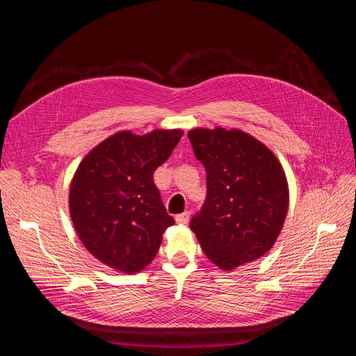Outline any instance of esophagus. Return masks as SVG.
<instances>
[{"mask_svg":"<svg viewBox=\"0 0 356 356\" xmlns=\"http://www.w3.org/2000/svg\"><path fill=\"white\" fill-rule=\"evenodd\" d=\"M190 220V213L188 212H182V213H178L175 217V221L178 224H187Z\"/></svg>","mask_w":356,"mask_h":356,"instance_id":"34e87169","label":"esophagus"}]
</instances>
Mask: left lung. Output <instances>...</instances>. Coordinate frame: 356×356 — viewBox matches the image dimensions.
Returning a JSON list of instances; mask_svg holds the SVG:
<instances>
[{"mask_svg": "<svg viewBox=\"0 0 356 356\" xmlns=\"http://www.w3.org/2000/svg\"><path fill=\"white\" fill-rule=\"evenodd\" d=\"M188 139L207 170V199L191 218L203 252L222 270L264 255L288 212V182L276 156L239 129H193Z\"/></svg>", "mask_w": 356, "mask_h": 356, "instance_id": "left-lung-1", "label": "left lung"}]
</instances>
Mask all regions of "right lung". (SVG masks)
<instances>
[{
    "label": "right lung",
    "instance_id": "1",
    "mask_svg": "<svg viewBox=\"0 0 356 356\" xmlns=\"http://www.w3.org/2000/svg\"><path fill=\"white\" fill-rule=\"evenodd\" d=\"M182 131L138 136L118 132L83 159L70 188V213L83 245L118 272L136 273L153 261L161 234L175 222L154 184Z\"/></svg>",
    "mask_w": 356,
    "mask_h": 356
}]
</instances>
